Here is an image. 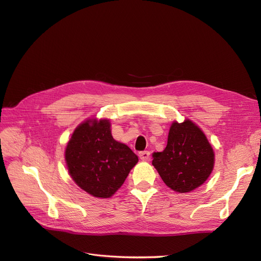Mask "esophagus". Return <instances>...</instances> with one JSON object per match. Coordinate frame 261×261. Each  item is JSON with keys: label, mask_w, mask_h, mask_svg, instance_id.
Here are the masks:
<instances>
[{"label": "esophagus", "mask_w": 261, "mask_h": 261, "mask_svg": "<svg viewBox=\"0 0 261 261\" xmlns=\"http://www.w3.org/2000/svg\"><path fill=\"white\" fill-rule=\"evenodd\" d=\"M139 158L141 161H149L150 160V152L149 151H142L139 153Z\"/></svg>", "instance_id": "1"}]
</instances>
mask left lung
I'll return each instance as SVG.
<instances>
[{"mask_svg":"<svg viewBox=\"0 0 261 261\" xmlns=\"http://www.w3.org/2000/svg\"><path fill=\"white\" fill-rule=\"evenodd\" d=\"M152 165L171 190L189 193L210 176L214 152L203 132L191 120L173 122L166 148L153 153Z\"/></svg>","mask_w":261,"mask_h":261,"instance_id":"1","label":"left lung"}]
</instances>
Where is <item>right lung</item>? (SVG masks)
Segmentation results:
<instances>
[{
	"label": "right lung",
	"instance_id": "right-lung-1",
	"mask_svg": "<svg viewBox=\"0 0 261 261\" xmlns=\"http://www.w3.org/2000/svg\"><path fill=\"white\" fill-rule=\"evenodd\" d=\"M65 161L71 179L81 190L96 198H110L138 163V156L113 139L109 120L90 119L72 133Z\"/></svg>",
	"mask_w": 261,
	"mask_h": 261
}]
</instances>
